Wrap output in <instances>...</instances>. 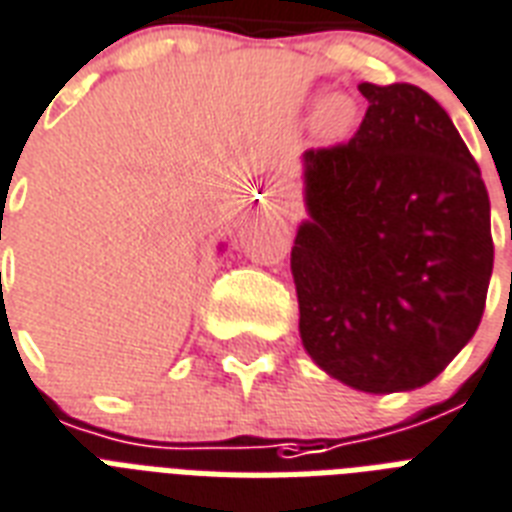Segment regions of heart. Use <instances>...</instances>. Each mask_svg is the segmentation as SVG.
<instances>
[{"label":"heart","instance_id":"obj_1","mask_svg":"<svg viewBox=\"0 0 512 512\" xmlns=\"http://www.w3.org/2000/svg\"><path fill=\"white\" fill-rule=\"evenodd\" d=\"M352 120H355V104L352 98L342 93L328 95L326 101L320 104L318 114H315V128L320 136L326 138H342L350 130Z\"/></svg>","mask_w":512,"mask_h":512}]
</instances>
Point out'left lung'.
I'll return each instance as SVG.
<instances>
[{
	"label": "left lung",
	"instance_id": "left-lung-1",
	"mask_svg": "<svg viewBox=\"0 0 512 512\" xmlns=\"http://www.w3.org/2000/svg\"><path fill=\"white\" fill-rule=\"evenodd\" d=\"M358 133L304 152L291 272L304 350L363 392L417 390L473 339L494 243L481 168L433 95L360 82Z\"/></svg>",
	"mask_w": 512,
	"mask_h": 512
}]
</instances>
